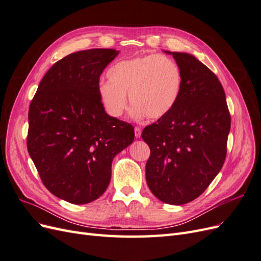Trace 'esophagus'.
Returning <instances> with one entry per match:
<instances>
[{
	"instance_id": "1",
	"label": "esophagus",
	"mask_w": 261,
	"mask_h": 261,
	"mask_svg": "<svg viewBox=\"0 0 261 261\" xmlns=\"http://www.w3.org/2000/svg\"><path fill=\"white\" fill-rule=\"evenodd\" d=\"M141 136V129L139 127H135V137L140 138Z\"/></svg>"
}]
</instances>
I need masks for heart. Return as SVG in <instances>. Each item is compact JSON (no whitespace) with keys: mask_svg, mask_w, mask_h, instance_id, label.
<instances>
[{"mask_svg":"<svg viewBox=\"0 0 261 261\" xmlns=\"http://www.w3.org/2000/svg\"><path fill=\"white\" fill-rule=\"evenodd\" d=\"M108 81L98 86L107 114L117 118L127 108V94L135 120L168 115L177 103L183 75L177 63L162 54L139 55L118 61L109 68Z\"/></svg>","mask_w":261,"mask_h":261,"instance_id":"b5f03b06","label":"heart"}]
</instances>
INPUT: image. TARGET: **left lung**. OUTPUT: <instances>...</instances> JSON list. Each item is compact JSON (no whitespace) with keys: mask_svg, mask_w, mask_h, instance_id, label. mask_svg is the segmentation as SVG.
Wrapping results in <instances>:
<instances>
[{"mask_svg":"<svg viewBox=\"0 0 261 261\" xmlns=\"http://www.w3.org/2000/svg\"><path fill=\"white\" fill-rule=\"evenodd\" d=\"M165 53L176 61L183 84L174 109L141 133L150 147L146 179L159 200L184 204L222 169L231 116L223 87L206 65L189 53Z\"/></svg>","mask_w":261,"mask_h":261,"instance_id":"8db88e82","label":"left lung"}]
</instances>
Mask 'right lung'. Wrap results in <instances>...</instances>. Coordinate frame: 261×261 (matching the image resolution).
Listing matches in <instances>:
<instances>
[{
  "label": "right lung",
  "mask_w": 261,
  "mask_h": 261,
  "mask_svg": "<svg viewBox=\"0 0 261 261\" xmlns=\"http://www.w3.org/2000/svg\"><path fill=\"white\" fill-rule=\"evenodd\" d=\"M118 52L91 49L58 61L29 107V155L46 189L70 203L106 192L114 156L135 137L133 126L107 114L98 97L100 75Z\"/></svg>",
  "instance_id": "obj_1"
}]
</instances>
